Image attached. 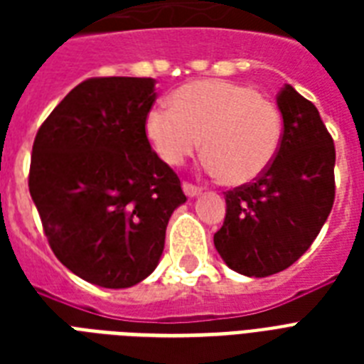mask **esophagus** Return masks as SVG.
I'll return each instance as SVG.
<instances>
[{
    "label": "esophagus",
    "mask_w": 364,
    "mask_h": 364,
    "mask_svg": "<svg viewBox=\"0 0 364 364\" xmlns=\"http://www.w3.org/2000/svg\"><path fill=\"white\" fill-rule=\"evenodd\" d=\"M183 191H185V194H187L188 198H194V196H198V194L202 193V188L196 187V185H193V183H188V181L183 183Z\"/></svg>",
    "instance_id": "obj_1"
}]
</instances>
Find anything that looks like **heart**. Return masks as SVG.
Listing matches in <instances>:
<instances>
[{
	"mask_svg": "<svg viewBox=\"0 0 364 364\" xmlns=\"http://www.w3.org/2000/svg\"><path fill=\"white\" fill-rule=\"evenodd\" d=\"M283 119L272 100L242 82L205 79L183 85L170 107L145 117V137L162 162L179 166L200 147L204 168L228 185H247L276 159Z\"/></svg>",
	"mask_w": 364,
	"mask_h": 364,
	"instance_id": "b5f03b06",
	"label": "heart"
}]
</instances>
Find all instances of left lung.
<instances>
[{"instance_id": "obj_1", "label": "left lung", "mask_w": 364, "mask_h": 364, "mask_svg": "<svg viewBox=\"0 0 364 364\" xmlns=\"http://www.w3.org/2000/svg\"><path fill=\"white\" fill-rule=\"evenodd\" d=\"M282 145L255 183L225 194L227 215L213 236L228 268L249 277L285 270L308 251L334 204L336 151L310 100L291 85L277 94Z\"/></svg>"}]
</instances>
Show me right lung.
I'll return each instance as SVG.
<instances>
[{
	"label": "right lung",
	"instance_id": "right-lung-1",
	"mask_svg": "<svg viewBox=\"0 0 364 364\" xmlns=\"http://www.w3.org/2000/svg\"><path fill=\"white\" fill-rule=\"evenodd\" d=\"M151 77L77 85L37 130L30 194L56 259L85 282L126 289L164 251L166 227L187 202L181 181L145 137Z\"/></svg>",
	"mask_w": 364,
	"mask_h": 364
}]
</instances>
